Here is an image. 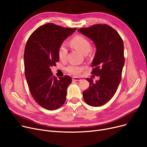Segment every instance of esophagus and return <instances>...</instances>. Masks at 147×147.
Wrapping results in <instances>:
<instances>
[{
    "label": "esophagus",
    "instance_id": "obj_1",
    "mask_svg": "<svg viewBox=\"0 0 147 147\" xmlns=\"http://www.w3.org/2000/svg\"><path fill=\"white\" fill-rule=\"evenodd\" d=\"M72 80L73 81H80L81 79L80 78H78V77H73Z\"/></svg>",
    "mask_w": 147,
    "mask_h": 147
}]
</instances>
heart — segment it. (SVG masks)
<instances>
[{
    "label": "heart",
    "instance_id": "b5f03b06",
    "mask_svg": "<svg viewBox=\"0 0 147 147\" xmlns=\"http://www.w3.org/2000/svg\"><path fill=\"white\" fill-rule=\"evenodd\" d=\"M70 43L74 48L79 51L83 54L86 52H89L91 49V45L88 40L81 36L74 37L71 40ZM67 52L68 51L66 46L64 44H62L59 46L58 50V56L59 59L62 61L65 59ZM83 69L84 67L82 66L72 64L67 67V71L72 74L78 75L83 70Z\"/></svg>",
    "mask_w": 147,
    "mask_h": 147
}]
</instances>
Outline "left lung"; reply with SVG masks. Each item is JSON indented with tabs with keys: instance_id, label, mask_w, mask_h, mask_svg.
Listing matches in <instances>:
<instances>
[{
	"instance_id": "obj_1",
	"label": "left lung",
	"mask_w": 147,
	"mask_h": 147,
	"mask_svg": "<svg viewBox=\"0 0 147 147\" xmlns=\"http://www.w3.org/2000/svg\"><path fill=\"white\" fill-rule=\"evenodd\" d=\"M78 32L93 41L96 48L92 71L99 80L86 79L89 87L83 92L84 101L92 107L104 105L113 97L120 84L125 65L124 45L117 32L105 24L79 29Z\"/></svg>"
}]
</instances>
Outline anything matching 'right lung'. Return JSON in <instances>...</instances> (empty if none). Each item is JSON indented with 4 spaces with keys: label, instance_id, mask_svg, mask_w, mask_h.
Instances as JSON below:
<instances>
[{
    "label": "right lung",
    "instance_id": "1",
    "mask_svg": "<svg viewBox=\"0 0 147 147\" xmlns=\"http://www.w3.org/2000/svg\"><path fill=\"white\" fill-rule=\"evenodd\" d=\"M76 30L48 23L37 28L27 42L24 54L26 78L31 95L45 109L57 110L66 100L71 78L65 76L58 80L53 76L51 68L59 60V46Z\"/></svg>",
    "mask_w": 147,
    "mask_h": 147
}]
</instances>
